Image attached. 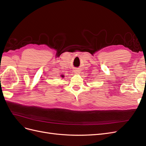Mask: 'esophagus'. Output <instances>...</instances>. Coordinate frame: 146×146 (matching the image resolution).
I'll return each instance as SVG.
<instances>
[{
	"instance_id": "esophagus-1",
	"label": "esophagus",
	"mask_w": 146,
	"mask_h": 146,
	"mask_svg": "<svg viewBox=\"0 0 146 146\" xmlns=\"http://www.w3.org/2000/svg\"><path fill=\"white\" fill-rule=\"evenodd\" d=\"M74 72L76 73V74H79L80 72V70H78V69H75L74 70Z\"/></svg>"
}]
</instances>
